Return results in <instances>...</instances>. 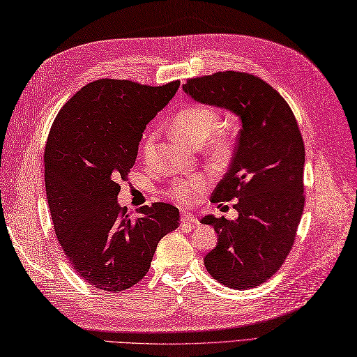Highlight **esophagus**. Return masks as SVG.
<instances>
[{"mask_svg":"<svg viewBox=\"0 0 357 357\" xmlns=\"http://www.w3.org/2000/svg\"><path fill=\"white\" fill-rule=\"evenodd\" d=\"M180 221H181V225H189V227H195V225H198V220L190 213H181Z\"/></svg>","mask_w":357,"mask_h":357,"instance_id":"34e87169","label":"esophagus"}]
</instances>
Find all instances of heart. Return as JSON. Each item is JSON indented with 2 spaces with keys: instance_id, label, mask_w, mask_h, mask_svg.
Instances as JSON below:
<instances>
[{
  "instance_id": "b5f03b06",
  "label": "heart",
  "mask_w": 357,
  "mask_h": 357,
  "mask_svg": "<svg viewBox=\"0 0 357 357\" xmlns=\"http://www.w3.org/2000/svg\"><path fill=\"white\" fill-rule=\"evenodd\" d=\"M220 126V113L215 109L204 106V104H190L177 112L171 119V128L176 136L181 137L188 144L194 146H202L207 142V153L216 162H227L234 150L233 137L227 133H220L213 136ZM154 133H145L141 142V151L149 158L154 146ZM212 178L207 174H197V176L172 181L168 195L178 204L190 206L198 202L206 189L211 186Z\"/></svg>"
}]
</instances>
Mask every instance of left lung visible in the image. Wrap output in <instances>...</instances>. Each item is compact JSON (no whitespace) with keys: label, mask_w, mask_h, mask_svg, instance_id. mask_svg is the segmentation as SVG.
Listing matches in <instances>:
<instances>
[{"label":"left lung","mask_w":357,"mask_h":357,"mask_svg":"<svg viewBox=\"0 0 357 357\" xmlns=\"http://www.w3.org/2000/svg\"><path fill=\"white\" fill-rule=\"evenodd\" d=\"M183 91L241 119L229 171L212 194L213 203L238 199L239 216L234 221L213 215L202 220L218 234L204 266L227 288H255L283 265L303 215L304 142L297 119L279 92L247 73L189 78Z\"/></svg>","instance_id":"1"}]
</instances>
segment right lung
I'll return each mask as SVG.
<instances>
[{"mask_svg": "<svg viewBox=\"0 0 357 357\" xmlns=\"http://www.w3.org/2000/svg\"><path fill=\"white\" fill-rule=\"evenodd\" d=\"M178 86L95 80L50 130L43 162L56 236L75 273L101 291L119 292L144 279L159 241L180 225L171 204L142 206L136 220L118 204V180L128 176L146 124Z\"/></svg>", "mask_w": 357, "mask_h": 357, "instance_id": "right-lung-1", "label": "right lung"}]
</instances>
